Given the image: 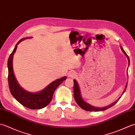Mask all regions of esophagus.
<instances>
[{
    "instance_id": "34e87169",
    "label": "esophagus",
    "mask_w": 135,
    "mask_h": 135,
    "mask_svg": "<svg viewBox=\"0 0 135 135\" xmlns=\"http://www.w3.org/2000/svg\"><path fill=\"white\" fill-rule=\"evenodd\" d=\"M75 75L76 74L75 72H74V71H70V72L68 74V76L70 77V78H74V77L75 76Z\"/></svg>"
}]
</instances>
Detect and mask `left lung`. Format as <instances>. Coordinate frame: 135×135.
<instances>
[{
    "mask_svg": "<svg viewBox=\"0 0 135 135\" xmlns=\"http://www.w3.org/2000/svg\"><path fill=\"white\" fill-rule=\"evenodd\" d=\"M121 49L122 51H123V53L125 54V55L128 57V61H129V63H130L129 58L128 56L127 55V54L126 53L124 50L123 49V48L122 47H121ZM127 86H126V88H127ZM125 90H126V89L124 91V93L125 91ZM74 99H75L77 104H78L82 109H84V110H85L89 111H104V110H107V109L111 107L112 106H113L114 104H116L117 102H118L120 99V98H119V99L117 100L116 102H115L114 103H112L111 104L109 105L108 106H106V107H94V106H92V105L88 104L87 103H86L84 101V100H83V99H82L81 95V91H80L78 84V83H77V82L76 81V80H74Z\"/></svg>",
    "mask_w": 135,
    "mask_h": 135,
    "instance_id": "obj_1",
    "label": "left lung"
}]
</instances>
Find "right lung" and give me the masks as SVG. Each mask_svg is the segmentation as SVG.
<instances>
[{
  "mask_svg": "<svg viewBox=\"0 0 135 135\" xmlns=\"http://www.w3.org/2000/svg\"><path fill=\"white\" fill-rule=\"evenodd\" d=\"M26 38V39H27ZM24 39L18 42L8 60V82L11 94L20 104L30 109H41L45 107L51 102L54 90L66 79V76L51 82L45 89L37 93H31L24 90L18 85L14 75L13 69V57L16 52L17 45Z\"/></svg>",
  "mask_w": 135,
  "mask_h": 135,
  "instance_id": "add662e5",
  "label": "right lung"
}]
</instances>
